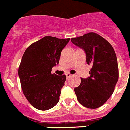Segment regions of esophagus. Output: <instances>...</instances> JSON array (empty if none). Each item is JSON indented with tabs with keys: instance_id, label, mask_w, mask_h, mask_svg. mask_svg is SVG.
<instances>
[{
	"instance_id": "1",
	"label": "esophagus",
	"mask_w": 130,
	"mask_h": 130,
	"mask_svg": "<svg viewBox=\"0 0 130 130\" xmlns=\"http://www.w3.org/2000/svg\"><path fill=\"white\" fill-rule=\"evenodd\" d=\"M71 76H72V75L71 74V73H67V74H66V77H67V78H69V77H71Z\"/></svg>"
}]
</instances>
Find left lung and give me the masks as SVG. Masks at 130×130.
Segmentation results:
<instances>
[{
	"label": "left lung",
	"mask_w": 130,
	"mask_h": 130,
	"mask_svg": "<svg viewBox=\"0 0 130 130\" xmlns=\"http://www.w3.org/2000/svg\"><path fill=\"white\" fill-rule=\"evenodd\" d=\"M71 41L85 51L86 62L91 66L90 76L81 78L80 85L75 88L77 99L84 107L98 108L112 95L119 78L114 49L107 40L95 32L72 38Z\"/></svg>",
	"instance_id": "obj_1"
}]
</instances>
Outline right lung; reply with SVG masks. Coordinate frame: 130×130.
Masks as SVG:
<instances>
[{
    "label": "right lung",
    "instance_id": "obj_1",
    "mask_svg": "<svg viewBox=\"0 0 130 130\" xmlns=\"http://www.w3.org/2000/svg\"><path fill=\"white\" fill-rule=\"evenodd\" d=\"M69 39L46 36L28 46L23 54L19 67L21 88L36 109L47 110L59 101L66 76L57 75L51 71L59 63L61 53Z\"/></svg>",
    "mask_w": 130,
    "mask_h": 130
}]
</instances>
